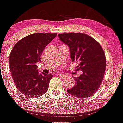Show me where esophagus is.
<instances>
[{
    "label": "esophagus",
    "instance_id": "obj_1",
    "mask_svg": "<svg viewBox=\"0 0 123 123\" xmlns=\"http://www.w3.org/2000/svg\"><path fill=\"white\" fill-rule=\"evenodd\" d=\"M58 75H59V76H60L61 77H62V78H64L66 77V75H64V74H58Z\"/></svg>",
    "mask_w": 123,
    "mask_h": 123
}]
</instances>
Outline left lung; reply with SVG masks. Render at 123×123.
<instances>
[{
	"mask_svg": "<svg viewBox=\"0 0 123 123\" xmlns=\"http://www.w3.org/2000/svg\"><path fill=\"white\" fill-rule=\"evenodd\" d=\"M59 39L69 48L71 59L79 65L82 74L74 77L76 84L68 89V93L78 98L90 97L99 88L106 69V58L100 44L87 34L80 33L58 34Z\"/></svg>",
	"mask_w": 123,
	"mask_h": 123,
	"instance_id": "1",
	"label": "left lung"
}]
</instances>
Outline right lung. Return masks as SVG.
<instances>
[{
  "label": "right lung",
  "mask_w": 123,
  "mask_h": 123,
  "mask_svg": "<svg viewBox=\"0 0 123 123\" xmlns=\"http://www.w3.org/2000/svg\"><path fill=\"white\" fill-rule=\"evenodd\" d=\"M56 33H34L17 42L9 56V68L15 86L23 95L38 97L47 92L51 74L40 73L37 62L45 47L56 36Z\"/></svg>",
  "instance_id": "obj_1"
}]
</instances>
